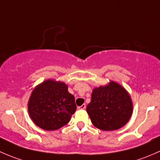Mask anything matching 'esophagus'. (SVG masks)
Returning a JSON list of instances; mask_svg holds the SVG:
<instances>
[{
	"instance_id": "34e87169",
	"label": "esophagus",
	"mask_w": 160,
	"mask_h": 160,
	"mask_svg": "<svg viewBox=\"0 0 160 160\" xmlns=\"http://www.w3.org/2000/svg\"><path fill=\"white\" fill-rule=\"evenodd\" d=\"M85 108H86V105H85V104H83V105H81V106L78 107V109H85Z\"/></svg>"
}]
</instances>
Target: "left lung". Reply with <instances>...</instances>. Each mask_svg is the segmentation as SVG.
I'll return each instance as SVG.
<instances>
[{
    "mask_svg": "<svg viewBox=\"0 0 160 160\" xmlns=\"http://www.w3.org/2000/svg\"><path fill=\"white\" fill-rule=\"evenodd\" d=\"M132 102L122 85L111 82L105 86L94 88L86 111L92 124L98 129L112 131L129 122L132 114Z\"/></svg>",
    "mask_w": 160,
    "mask_h": 160,
    "instance_id": "left-lung-1",
    "label": "left lung"
}]
</instances>
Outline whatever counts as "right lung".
Listing matches in <instances>:
<instances>
[{"instance_id":"1","label":"right lung","mask_w":160,"mask_h":160,"mask_svg":"<svg viewBox=\"0 0 160 160\" xmlns=\"http://www.w3.org/2000/svg\"><path fill=\"white\" fill-rule=\"evenodd\" d=\"M28 109L31 118L38 127L56 130L68 124L76 110V105L66 84L48 79L31 92Z\"/></svg>"}]
</instances>
